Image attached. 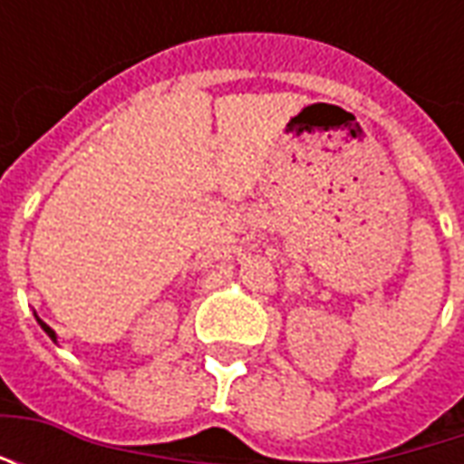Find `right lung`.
Wrapping results in <instances>:
<instances>
[{"label":"right lung","instance_id":"obj_1","mask_svg":"<svg viewBox=\"0 0 464 464\" xmlns=\"http://www.w3.org/2000/svg\"><path fill=\"white\" fill-rule=\"evenodd\" d=\"M34 318H36V323H39V325H42V331H44L46 335H49V338H52V341L56 343V333L52 331V328H49V325H46V323L42 321V318H39V315H36V313H34Z\"/></svg>","mask_w":464,"mask_h":464}]
</instances>
